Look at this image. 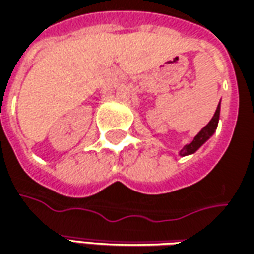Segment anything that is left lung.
<instances>
[{
    "mask_svg": "<svg viewBox=\"0 0 254 254\" xmlns=\"http://www.w3.org/2000/svg\"><path fill=\"white\" fill-rule=\"evenodd\" d=\"M219 111H221V108H219V104H218V108L215 111L212 119L208 122V125H206L205 127L201 129V132L194 137V140H192L191 143L186 144V146L180 150V156H187V154L195 153L198 149L205 143L211 136L214 135V132L216 130V127H218V121H219Z\"/></svg>",
    "mask_w": 254,
    "mask_h": 254,
    "instance_id": "left-lung-1",
    "label": "left lung"
}]
</instances>
